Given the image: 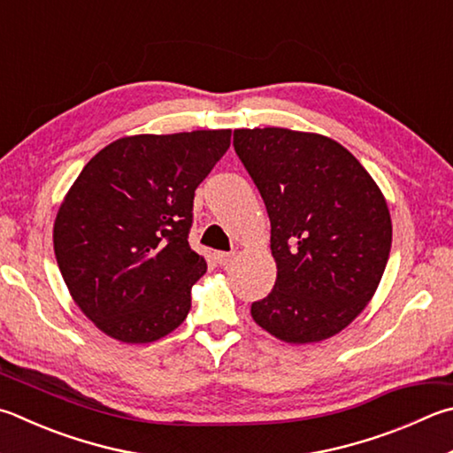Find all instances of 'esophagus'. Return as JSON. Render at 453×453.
<instances>
[{"mask_svg":"<svg viewBox=\"0 0 453 453\" xmlns=\"http://www.w3.org/2000/svg\"><path fill=\"white\" fill-rule=\"evenodd\" d=\"M234 257H235V253H226V251H219L218 255H216V259H218V263L219 265H229V263L234 261Z\"/></svg>","mask_w":453,"mask_h":453,"instance_id":"34e87169","label":"esophagus"}]
</instances>
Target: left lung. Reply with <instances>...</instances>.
I'll return each mask as SVG.
<instances>
[{
  "label": "left lung",
  "mask_w": 453,
  "mask_h": 453,
  "mask_svg": "<svg viewBox=\"0 0 453 453\" xmlns=\"http://www.w3.org/2000/svg\"><path fill=\"white\" fill-rule=\"evenodd\" d=\"M234 148L271 221L277 279L255 323L293 344L352 323L380 283L392 245L382 192L331 138L289 128L234 130Z\"/></svg>",
  "instance_id": "8db88e82"
}]
</instances>
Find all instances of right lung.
I'll list each match as a JSON object with an SVG mask.
<instances>
[{"mask_svg":"<svg viewBox=\"0 0 453 453\" xmlns=\"http://www.w3.org/2000/svg\"><path fill=\"white\" fill-rule=\"evenodd\" d=\"M232 130L125 136L104 146L65 196L55 257L79 309L112 339L152 342L182 325L205 273L188 235L194 192Z\"/></svg>","mask_w":453,"mask_h":453,"instance_id":"1","label":"right lung"}]
</instances>
